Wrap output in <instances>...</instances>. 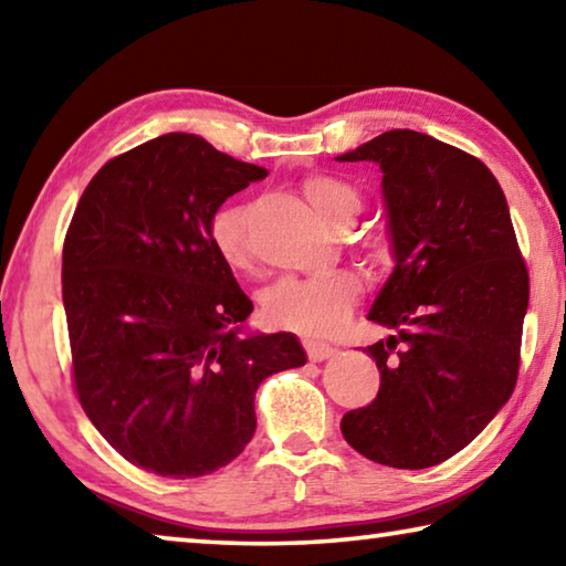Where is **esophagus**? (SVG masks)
Returning <instances> with one entry per match:
<instances>
[{
	"mask_svg": "<svg viewBox=\"0 0 566 566\" xmlns=\"http://www.w3.org/2000/svg\"><path fill=\"white\" fill-rule=\"evenodd\" d=\"M304 349H306V357H310L312 361H324V359H329L334 352H337L332 344L314 342V339H304Z\"/></svg>",
	"mask_w": 566,
	"mask_h": 566,
	"instance_id": "1",
	"label": "esophagus"
}]
</instances>
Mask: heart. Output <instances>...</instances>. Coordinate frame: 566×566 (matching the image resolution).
Segmentation results:
<instances>
[{"label":"heart","mask_w":566,"mask_h":566,"mask_svg":"<svg viewBox=\"0 0 566 566\" xmlns=\"http://www.w3.org/2000/svg\"><path fill=\"white\" fill-rule=\"evenodd\" d=\"M302 191L314 212L332 227H347L361 209L357 189L327 175L306 177ZM247 224L249 207L227 205L212 217V227H209L217 254L232 270L252 266ZM371 254L379 256L381 247L375 244ZM359 292V276L349 270H334L317 276H284L264 292L262 314L276 329L296 332L304 337H329L347 322Z\"/></svg>","instance_id":"heart-1"}]
</instances>
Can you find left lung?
<instances>
[{"instance_id": "obj_1", "label": "left lung", "mask_w": 566, "mask_h": 566, "mask_svg": "<svg viewBox=\"0 0 566 566\" xmlns=\"http://www.w3.org/2000/svg\"><path fill=\"white\" fill-rule=\"evenodd\" d=\"M381 171L391 274L367 319L377 399L342 417L371 462L427 469L464 449L512 397L530 274L500 181L476 157L415 129L339 155Z\"/></svg>"}]
</instances>
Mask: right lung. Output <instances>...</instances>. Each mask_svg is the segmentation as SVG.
Returning <instances> with one entry per match:
<instances>
[{"mask_svg":"<svg viewBox=\"0 0 566 566\" xmlns=\"http://www.w3.org/2000/svg\"><path fill=\"white\" fill-rule=\"evenodd\" d=\"M264 167L169 132L107 161L74 209L62 302L76 395L147 472L189 479L242 454L254 395L306 364L292 332L244 327L254 304L212 244V217Z\"/></svg>","mask_w":566,"mask_h":566,"instance_id":"add662e5","label":"right lung"}]
</instances>
